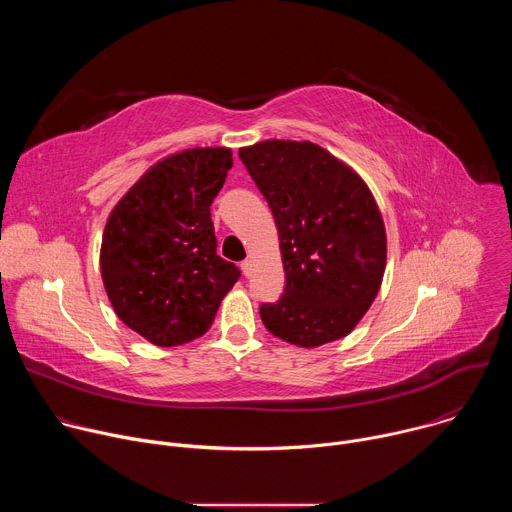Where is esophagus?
I'll use <instances>...</instances> for the list:
<instances>
[{
    "instance_id": "34e87169",
    "label": "esophagus",
    "mask_w": 512,
    "mask_h": 512,
    "mask_svg": "<svg viewBox=\"0 0 512 512\" xmlns=\"http://www.w3.org/2000/svg\"><path fill=\"white\" fill-rule=\"evenodd\" d=\"M241 271H243L245 277H249V273H251V261H249V259H245V261L241 263Z\"/></svg>"
}]
</instances>
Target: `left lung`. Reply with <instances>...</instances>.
<instances>
[{
    "instance_id": "8db88e82",
    "label": "left lung",
    "mask_w": 512,
    "mask_h": 512,
    "mask_svg": "<svg viewBox=\"0 0 512 512\" xmlns=\"http://www.w3.org/2000/svg\"><path fill=\"white\" fill-rule=\"evenodd\" d=\"M279 233L283 296L261 304L265 328L302 348L344 338L367 314L387 263L381 210L364 180L312 141L239 150Z\"/></svg>"
}]
</instances>
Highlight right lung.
I'll list each match as a JSON object with an SVG mask.
<instances>
[{
	"mask_svg": "<svg viewBox=\"0 0 512 512\" xmlns=\"http://www.w3.org/2000/svg\"><path fill=\"white\" fill-rule=\"evenodd\" d=\"M233 154L194 148L145 172L115 204L101 243V275L119 320L156 346L202 336L241 277L216 255L210 204Z\"/></svg>",
	"mask_w": 512,
	"mask_h": 512,
	"instance_id": "1",
	"label": "right lung"
}]
</instances>
